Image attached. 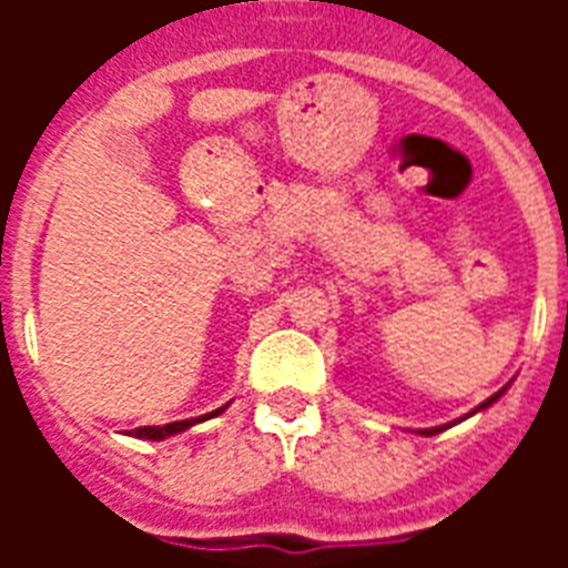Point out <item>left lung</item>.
<instances>
[{
	"mask_svg": "<svg viewBox=\"0 0 568 568\" xmlns=\"http://www.w3.org/2000/svg\"><path fill=\"white\" fill-rule=\"evenodd\" d=\"M507 386H510V383H507ZM507 386H504V388H498V392H495V395H493V397H486L484 404H480V406H475V409H471V413H468V415H475V413H480V409H486V406H493V404H495V400H498V397H501V395H504V392H507ZM468 415H463V418H457V422L439 424V427H424V430H415V433H418V436H436V433H442V430H448V427H454V424H459V422H466Z\"/></svg>",
	"mask_w": 568,
	"mask_h": 568,
	"instance_id": "8db88e82",
	"label": "left lung"
}]
</instances>
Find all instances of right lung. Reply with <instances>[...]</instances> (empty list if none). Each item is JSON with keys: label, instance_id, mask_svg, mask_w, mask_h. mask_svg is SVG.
<instances>
[{"label": "right lung", "instance_id": "1", "mask_svg": "<svg viewBox=\"0 0 568 568\" xmlns=\"http://www.w3.org/2000/svg\"><path fill=\"white\" fill-rule=\"evenodd\" d=\"M230 406V404H226ZM226 406H217V409H212V413L205 415H196V418H185V422H171L164 424V427H138V430H132L129 436H135V439H150V442H162L168 439V436H176V433L189 430V427H194V424L200 422H209V418H214V415H221Z\"/></svg>", "mask_w": 568, "mask_h": 568}]
</instances>
